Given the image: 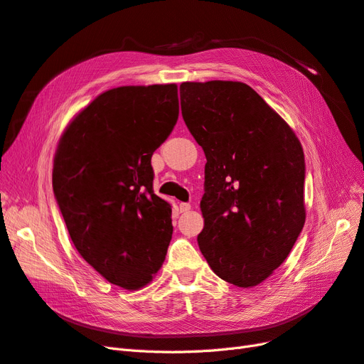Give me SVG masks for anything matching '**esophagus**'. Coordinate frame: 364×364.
I'll use <instances>...</instances> for the list:
<instances>
[{
    "mask_svg": "<svg viewBox=\"0 0 364 364\" xmlns=\"http://www.w3.org/2000/svg\"><path fill=\"white\" fill-rule=\"evenodd\" d=\"M179 209H181V213H186V211H190V209H191V205L186 203V202H182L179 205Z\"/></svg>",
    "mask_w": 364,
    "mask_h": 364,
    "instance_id": "1",
    "label": "esophagus"
}]
</instances>
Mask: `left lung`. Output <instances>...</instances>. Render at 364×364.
<instances>
[{
    "instance_id": "1",
    "label": "left lung",
    "mask_w": 364,
    "mask_h": 364,
    "mask_svg": "<svg viewBox=\"0 0 364 364\" xmlns=\"http://www.w3.org/2000/svg\"><path fill=\"white\" fill-rule=\"evenodd\" d=\"M182 117L206 156L202 255L253 287L289 257L305 223V159L290 126L241 82H185Z\"/></svg>"
}]
</instances>
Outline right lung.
<instances>
[{"mask_svg":"<svg viewBox=\"0 0 364 364\" xmlns=\"http://www.w3.org/2000/svg\"><path fill=\"white\" fill-rule=\"evenodd\" d=\"M178 117L174 83L114 87L71 121L54 156L53 191L75 249L127 290L167 255L171 206L153 191L151 155Z\"/></svg>","mask_w":364,"mask_h":364,"instance_id":"1","label":"right lung"}]
</instances>
